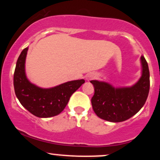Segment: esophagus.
<instances>
[{
	"label": "esophagus",
	"mask_w": 160,
	"mask_h": 160,
	"mask_svg": "<svg viewBox=\"0 0 160 160\" xmlns=\"http://www.w3.org/2000/svg\"><path fill=\"white\" fill-rule=\"evenodd\" d=\"M94 77H95V74H89L87 76V79H92V78H94Z\"/></svg>",
	"instance_id": "obj_1"
}]
</instances>
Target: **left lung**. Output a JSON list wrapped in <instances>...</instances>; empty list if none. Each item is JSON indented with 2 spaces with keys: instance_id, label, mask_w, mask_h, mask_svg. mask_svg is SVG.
<instances>
[{
  "instance_id": "obj_1",
  "label": "left lung",
  "mask_w": 160,
  "mask_h": 160,
  "mask_svg": "<svg viewBox=\"0 0 160 160\" xmlns=\"http://www.w3.org/2000/svg\"><path fill=\"white\" fill-rule=\"evenodd\" d=\"M141 62V78L130 87L115 88L106 82L91 80L95 88L92 105L98 117L113 122H122L136 114L144 106L150 90V71L143 56Z\"/></svg>"
}]
</instances>
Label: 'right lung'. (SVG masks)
Instances as JSON below:
<instances>
[{"label": "right lung", "mask_w": 160, "mask_h": 160, "mask_svg": "<svg viewBox=\"0 0 160 160\" xmlns=\"http://www.w3.org/2000/svg\"><path fill=\"white\" fill-rule=\"evenodd\" d=\"M28 47L22 51L16 62L13 75L15 93L25 109L40 118L59 114L68 103L70 97L78 90L84 80H72L49 89H43L33 84L25 74V64Z\"/></svg>", "instance_id": "obj_1"}]
</instances>
